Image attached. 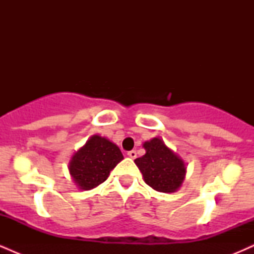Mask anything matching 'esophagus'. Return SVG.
I'll return each mask as SVG.
<instances>
[{
	"label": "esophagus",
	"instance_id": "34e87169",
	"mask_svg": "<svg viewBox=\"0 0 254 254\" xmlns=\"http://www.w3.org/2000/svg\"><path fill=\"white\" fill-rule=\"evenodd\" d=\"M127 156L131 157V159H136V157H137V151L136 150L127 151Z\"/></svg>",
	"mask_w": 254,
	"mask_h": 254
}]
</instances>
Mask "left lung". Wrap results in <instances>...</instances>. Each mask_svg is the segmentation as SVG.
I'll use <instances>...</instances> for the list:
<instances>
[{"label":"left lung","mask_w":254,"mask_h":254,"mask_svg":"<svg viewBox=\"0 0 254 254\" xmlns=\"http://www.w3.org/2000/svg\"><path fill=\"white\" fill-rule=\"evenodd\" d=\"M145 154L135 160L144 182L159 192H174L182 186L186 167L160 138H153L143 144Z\"/></svg>","instance_id":"1"}]
</instances>
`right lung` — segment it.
Here are the masks:
<instances>
[{"mask_svg": "<svg viewBox=\"0 0 254 254\" xmlns=\"http://www.w3.org/2000/svg\"><path fill=\"white\" fill-rule=\"evenodd\" d=\"M122 160L123 154L117 145L94 135L72 156L69 171L81 190H90L104 183Z\"/></svg>", "mask_w": 254, "mask_h": 254, "instance_id": "obj_1", "label": "right lung"}]
</instances>
